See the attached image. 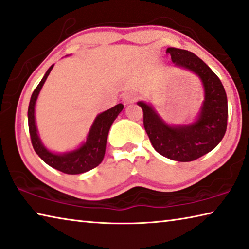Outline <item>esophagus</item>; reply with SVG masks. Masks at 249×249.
Returning a JSON list of instances; mask_svg holds the SVG:
<instances>
[{"label":"esophagus","mask_w":249,"mask_h":249,"mask_svg":"<svg viewBox=\"0 0 249 249\" xmlns=\"http://www.w3.org/2000/svg\"><path fill=\"white\" fill-rule=\"evenodd\" d=\"M137 101V96L136 94H134L132 92H128V93H125L124 96H123V102L124 104H132L134 102Z\"/></svg>","instance_id":"1"}]
</instances>
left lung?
I'll return each mask as SVG.
<instances>
[{"label": "left lung", "instance_id": "obj_1", "mask_svg": "<svg viewBox=\"0 0 249 249\" xmlns=\"http://www.w3.org/2000/svg\"><path fill=\"white\" fill-rule=\"evenodd\" d=\"M173 63L198 75L205 89L200 115L194 124L172 127L165 124L154 109L139 102L143 109V123L149 141L157 153L177 161H192L214 149L227 128V96L218 76L208 65L186 50L168 47Z\"/></svg>", "mask_w": 249, "mask_h": 249}]
</instances>
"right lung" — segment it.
I'll list each match as a JSON object with an SVG mask.
<instances>
[{
	"label": "right lung",
	"instance_id": "right-lung-1",
	"mask_svg": "<svg viewBox=\"0 0 249 249\" xmlns=\"http://www.w3.org/2000/svg\"><path fill=\"white\" fill-rule=\"evenodd\" d=\"M52 69L53 65L47 70L44 77L42 78V81L39 82V84L36 86L32 96H31L29 112H27L31 142H32L34 151L51 167L70 175L82 174V173L89 172L90 169L95 168L102 163L105 155L106 141H107L108 131L118 114L124 108V105L117 104L114 107L100 114L96 117V120L94 121L92 128H90L89 133L88 140L76 151L64 154V155H57V154L49 152L42 145L41 141L38 139L36 126H35L34 107L39 90H41L43 84H44V82L46 81V78L49 76Z\"/></svg>",
	"mask_w": 249,
	"mask_h": 249
}]
</instances>
